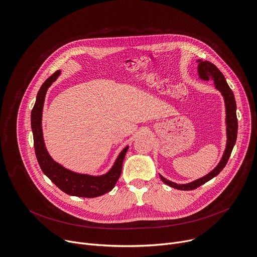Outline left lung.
<instances>
[{
  "label": "left lung",
  "instance_id": "obj_1",
  "mask_svg": "<svg viewBox=\"0 0 257 257\" xmlns=\"http://www.w3.org/2000/svg\"><path fill=\"white\" fill-rule=\"evenodd\" d=\"M198 64V74L199 77L205 81L211 79L214 82V86L217 90L221 91V93L224 96L225 99V103H226V124H227V146L225 153L223 155V158L221 160V162L218 163V165L206 176L195 180L191 183H188V184H176L174 182H171L167 179H165L162 175H160L162 181L164 183H166L167 185L179 189V190H193L196 189L197 187L203 185L204 183H206L207 181L211 180L213 177H215L216 175L219 174L227 165L228 160L231 156V153L233 151L234 145L236 143V139H237V132H238V120H237V115H236V100H235V96L234 93L232 91V89L230 88V86L228 85L225 76L223 75V73L219 71L215 65H213L212 63L208 62V61H201L198 60L197 61Z\"/></svg>",
  "mask_w": 257,
  "mask_h": 257
}]
</instances>
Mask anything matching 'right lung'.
Returning a JSON list of instances; mask_svg holds the SVG:
<instances>
[{"instance_id":"add662e5","label":"right lung","mask_w":257,"mask_h":257,"mask_svg":"<svg viewBox=\"0 0 257 257\" xmlns=\"http://www.w3.org/2000/svg\"><path fill=\"white\" fill-rule=\"evenodd\" d=\"M60 73V71H56L44 82L36 95V100L31 111V129L33 133L35 156L44 174L63 192L78 197H97L111 191L115 187L121 176L122 165L128 151V146L121 152L113 168L102 176L74 173L65 169L51 158L46 149L43 137L42 116L47 90L58 78Z\"/></svg>"}]
</instances>
